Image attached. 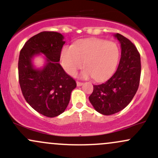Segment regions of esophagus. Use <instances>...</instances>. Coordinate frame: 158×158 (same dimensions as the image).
I'll return each mask as SVG.
<instances>
[{
    "label": "esophagus",
    "mask_w": 158,
    "mask_h": 158,
    "mask_svg": "<svg viewBox=\"0 0 158 158\" xmlns=\"http://www.w3.org/2000/svg\"><path fill=\"white\" fill-rule=\"evenodd\" d=\"M76 84H77V86H82L83 84H84L82 82H80V81H77V82H76Z\"/></svg>",
    "instance_id": "1"
}]
</instances>
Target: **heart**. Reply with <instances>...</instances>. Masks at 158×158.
I'll list each match as a JSON object with an SVG mask.
<instances>
[{
    "label": "heart",
    "mask_w": 158,
    "mask_h": 158,
    "mask_svg": "<svg viewBox=\"0 0 158 158\" xmlns=\"http://www.w3.org/2000/svg\"><path fill=\"white\" fill-rule=\"evenodd\" d=\"M120 51L117 44L104 40H85L65 46L61 52V63L65 72L73 75L81 68L86 69L81 77L92 76L95 81H103L112 74L117 67Z\"/></svg>",
    "instance_id": "obj_1"
}]
</instances>
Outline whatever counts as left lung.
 Returning a JSON list of instances; mask_svg holds the SVG:
<instances>
[{"label": "left lung", "instance_id": "obj_1", "mask_svg": "<svg viewBox=\"0 0 158 158\" xmlns=\"http://www.w3.org/2000/svg\"><path fill=\"white\" fill-rule=\"evenodd\" d=\"M121 44V59L112 77L105 83L93 85L89 100L97 112L112 115L126 107L135 95L141 74L140 55L136 46L119 33L114 35Z\"/></svg>", "mask_w": 158, "mask_h": 158}]
</instances>
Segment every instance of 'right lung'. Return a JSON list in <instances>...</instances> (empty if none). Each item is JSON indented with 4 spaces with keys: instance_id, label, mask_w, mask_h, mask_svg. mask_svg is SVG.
Returning <instances> with one entry per match:
<instances>
[{
    "instance_id": "obj_1",
    "label": "right lung",
    "mask_w": 158,
    "mask_h": 158,
    "mask_svg": "<svg viewBox=\"0 0 158 158\" xmlns=\"http://www.w3.org/2000/svg\"><path fill=\"white\" fill-rule=\"evenodd\" d=\"M63 39L57 32H41L27 41L19 54V81L23 96L35 110L47 117L64 112L77 86L59 64ZM40 53L46 56V64L36 70L31 59Z\"/></svg>"
}]
</instances>
